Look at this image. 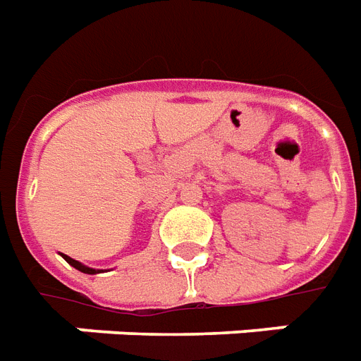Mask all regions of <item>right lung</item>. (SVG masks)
Segmentation results:
<instances>
[{
	"label": "right lung",
	"mask_w": 361,
	"mask_h": 361,
	"mask_svg": "<svg viewBox=\"0 0 361 361\" xmlns=\"http://www.w3.org/2000/svg\"><path fill=\"white\" fill-rule=\"evenodd\" d=\"M62 259L70 264V267H74L75 270H80V272L83 274H99L102 272V270H99V268H91V267H85V264H81L80 261H75V259H72V257H68V255H62Z\"/></svg>",
	"instance_id": "right-lung-1"
}]
</instances>
